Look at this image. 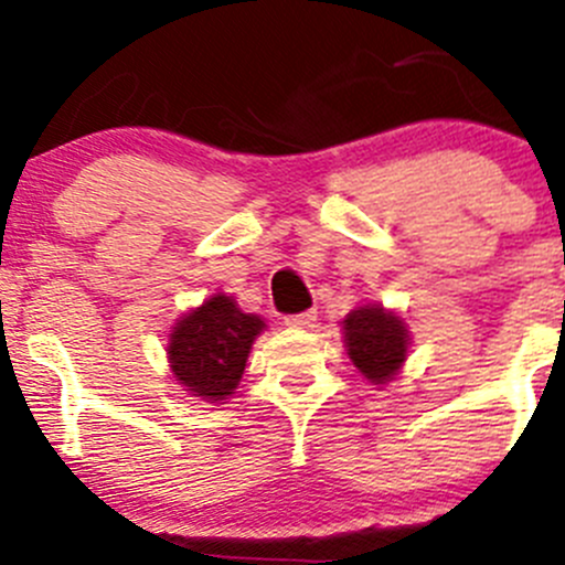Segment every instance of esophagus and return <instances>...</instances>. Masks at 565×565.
<instances>
[{
    "label": "esophagus",
    "mask_w": 565,
    "mask_h": 565,
    "mask_svg": "<svg viewBox=\"0 0 565 565\" xmlns=\"http://www.w3.org/2000/svg\"><path fill=\"white\" fill-rule=\"evenodd\" d=\"M317 322V311H300V315H289L284 317V324H289V328H315Z\"/></svg>",
    "instance_id": "obj_1"
}]
</instances>
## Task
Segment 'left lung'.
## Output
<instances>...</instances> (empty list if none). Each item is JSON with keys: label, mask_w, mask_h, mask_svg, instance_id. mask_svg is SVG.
<instances>
[{"label": "left lung", "mask_w": 565, "mask_h": 565, "mask_svg": "<svg viewBox=\"0 0 565 565\" xmlns=\"http://www.w3.org/2000/svg\"><path fill=\"white\" fill-rule=\"evenodd\" d=\"M344 341L352 363L366 380L383 385L407 358V330L398 317L380 306H361L344 319Z\"/></svg>", "instance_id": "8db88e82"}]
</instances>
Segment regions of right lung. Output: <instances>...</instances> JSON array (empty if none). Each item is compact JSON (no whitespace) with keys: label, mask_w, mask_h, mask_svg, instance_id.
<instances>
[{"label":"right lung","mask_w":565,"mask_h":565,"mask_svg":"<svg viewBox=\"0 0 565 565\" xmlns=\"http://www.w3.org/2000/svg\"><path fill=\"white\" fill-rule=\"evenodd\" d=\"M262 328L259 317L243 315L235 300L215 295L177 322L169 341L174 377L193 396L221 402L241 383L248 350Z\"/></svg>","instance_id":"right-lung-1"}]
</instances>
